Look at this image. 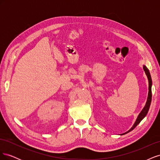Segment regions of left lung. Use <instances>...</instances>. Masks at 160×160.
Here are the masks:
<instances>
[{
    "label": "left lung",
    "mask_w": 160,
    "mask_h": 160,
    "mask_svg": "<svg viewBox=\"0 0 160 160\" xmlns=\"http://www.w3.org/2000/svg\"><path fill=\"white\" fill-rule=\"evenodd\" d=\"M143 69L145 71V72H146V74L148 77V81H149V92H148V100H147V102L146 105H145L144 108L143 109V110L141 111V113H139V115H138V118L136 120V122H135L134 125H133V127L131 128L128 132H127L126 133H125L123 134L127 133L131 131H132L135 127L137 126V125L141 122V121L146 117V115H147L149 107H150V104H151V101H152V78H151V75H150V72L149 71V69L147 68L146 66H143Z\"/></svg>",
    "instance_id": "8db88e82"
}]
</instances>
